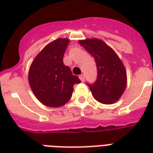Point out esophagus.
Masks as SVG:
<instances>
[{
  "mask_svg": "<svg viewBox=\"0 0 153 153\" xmlns=\"http://www.w3.org/2000/svg\"><path fill=\"white\" fill-rule=\"evenodd\" d=\"M79 79L82 81V82H84V80H85V77H84V74H80L79 75Z\"/></svg>",
  "mask_w": 153,
  "mask_h": 153,
  "instance_id": "1",
  "label": "esophagus"
}]
</instances>
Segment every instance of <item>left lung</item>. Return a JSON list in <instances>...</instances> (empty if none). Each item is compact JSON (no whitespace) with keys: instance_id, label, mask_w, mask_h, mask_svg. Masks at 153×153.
Instances as JSON below:
<instances>
[{"instance_id":"1","label":"left lung","mask_w":153,"mask_h":153,"mask_svg":"<svg viewBox=\"0 0 153 153\" xmlns=\"http://www.w3.org/2000/svg\"><path fill=\"white\" fill-rule=\"evenodd\" d=\"M95 59L97 79L93 84H88L93 97L102 104H112L124 93L127 83V74L124 64L111 47L97 38L79 40Z\"/></svg>"}]
</instances>
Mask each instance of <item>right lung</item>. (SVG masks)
Returning a JSON list of instances; mask_svg holds the SVG:
<instances>
[{
  "instance_id": "1",
  "label": "right lung",
  "mask_w": 153,
  "mask_h": 153,
  "mask_svg": "<svg viewBox=\"0 0 153 153\" xmlns=\"http://www.w3.org/2000/svg\"><path fill=\"white\" fill-rule=\"evenodd\" d=\"M70 42L58 38L47 44L28 70V82L37 99L49 107H59L69 102L74 85L81 81L63 63V56Z\"/></svg>"
}]
</instances>
